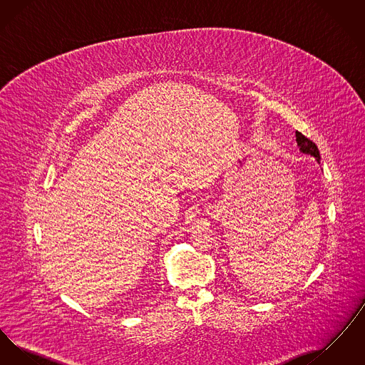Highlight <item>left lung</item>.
I'll list each match as a JSON object with an SVG mask.
<instances>
[{
    "mask_svg": "<svg viewBox=\"0 0 365 365\" xmlns=\"http://www.w3.org/2000/svg\"><path fill=\"white\" fill-rule=\"evenodd\" d=\"M295 137H297V143H298L301 152H304L307 155H312V156L316 157L317 161H320L319 149H317V146L313 140H311L308 137H305L304 134H301L299 131H295Z\"/></svg>",
    "mask_w": 365,
    "mask_h": 365,
    "instance_id": "obj_1",
    "label": "left lung"
}]
</instances>
